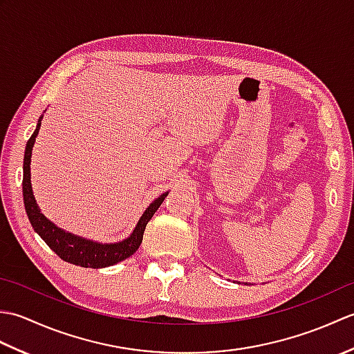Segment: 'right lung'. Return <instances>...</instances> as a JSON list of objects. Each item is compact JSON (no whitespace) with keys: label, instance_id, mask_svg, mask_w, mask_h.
I'll return each instance as SVG.
<instances>
[{"label":"right lung","instance_id":"right-lung-1","mask_svg":"<svg viewBox=\"0 0 354 354\" xmlns=\"http://www.w3.org/2000/svg\"><path fill=\"white\" fill-rule=\"evenodd\" d=\"M42 117H39L36 124V129L32 133V137L27 141L26 146V153H24V165H22V170H24V178H22V196H24V205H26V213L28 216V221L32 223L33 230L41 236L45 243L50 246L51 251H55L59 257L64 261H68L71 265L82 266V268H93V269H100L115 265L118 261H123L127 257L138 250L141 242H142V234H145L147 222L152 219V216L162 201L167 196L169 192L162 193L161 196H158L152 204H150L146 212L142 213L140 217L138 223L135 225L133 231L131 232L129 237L124 240H120L115 243H102L95 242V240H89L85 237H80L73 234L70 231H65L59 228L57 225L53 223L50 219H47L42 214L36 204V199L33 196L32 190V181H30V162H32V150L35 146V141L37 133L41 129V122Z\"/></svg>","mask_w":354,"mask_h":354}]
</instances>
